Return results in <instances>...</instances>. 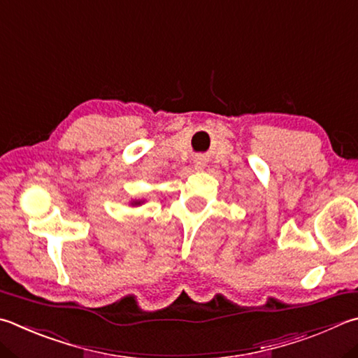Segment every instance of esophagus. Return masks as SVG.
<instances>
[{
  "label": "esophagus",
  "mask_w": 358,
  "mask_h": 358,
  "mask_svg": "<svg viewBox=\"0 0 358 358\" xmlns=\"http://www.w3.org/2000/svg\"><path fill=\"white\" fill-rule=\"evenodd\" d=\"M205 162H203V158H197L196 161H194V167L196 169H203Z\"/></svg>",
  "instance_id": "34e87169"
}]
</instances>
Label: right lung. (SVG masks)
<instances>
[{
    "mask_svg": "<svg viewBox=\"0 0 358 358\" xmlns=\"http://www.w3.org/2000/svg\"><path fill=\"white\" fill-rule=\"evenodd\" d=\"M141 203H142V200H134L131 205H133V206H136V205H141Z\"/></svg>",
    "mask_w": 358,
    "mask_h": 358,
    "instance_id": "add662e5",
    "label": "right lung"
}]
</instances>
